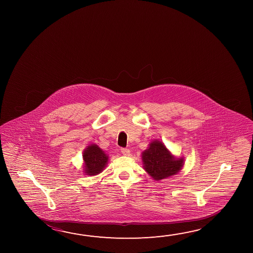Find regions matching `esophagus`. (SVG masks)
Listing matches in <instances>:
<instances>
[{
    "label": "esophagus",
    "mask_w": 253,
    "mask_h": 253,
    "mask_svg": "<svg viewBox=\"0 0 253 253\" xmlns=\"http://www.w3.org/2000/svg\"><path fill=\"white\" fill-rule=\"evenodd\" d=\"M121 152L124 155H128L129 154V150L127 148H121Z\"/></svg>",
    "instance_id": "obj_1"
}]
</instances>
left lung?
<instances>
[{
	"instance_id": "8db88e82",
	"label": "left lung",
	"mask_w": 253,
	"mask_h": 253,
	"mask_svg": "<svg viewBox=\"0 0 253 253\" xmlns=\"http://www.w3.org/2000/svg\"><path fill=\"white\" fill-rule=\"evenodd\" d=\"M145 171L155 180L168 178L178 173L183 165L182 159L176 160L160 141H153L142 154Z\"/></svg>"
}]
</instances>
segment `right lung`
Segmentation results:
<instances>
[{"label": "right lung", "instance_id": "1", "mask_svg": "<svg viewBox=\"0 0 253 253\" xmlns=\"http://www.w3.org/2000/svg\"><path fill=\"white\" fill-rule=\"evenodd\" d=\"M84 171L86 174L94 175L100 174L108 163V157L97 145L88 146L83 154Z\"/></svg>", "mask_w": 253, "mask_h": 253}]
</instances>
